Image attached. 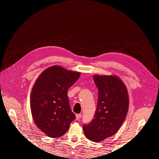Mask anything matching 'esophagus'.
I'll return each instance as SVG.
<instances>
[{"mask_svg": "<svg viewBox=\"0 0 159 159\" xmlns=\"http://www.w3.org/2000/svg\"><path fill=\"white\" fill-rule=\"evenodd\" d=\"M76 119L77 120H80L81 117V114H76Z\"/></svg>", "mask_w": 159, "mask_h": 159, "instance_id": "esophagus-1", "label": "esophagus"}]
</instances>
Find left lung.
<instances>
[{
  "mask_svg": "<svg viewBox=\"0 0 159 159\" xmlns=\"http://www.w3.org/2000/svg\"><path fill=\"white\" fill-rule=\"evenodd\" d=\"M98 89V102L94 118L84 124L85 136L93 142H100L117 132L126 118L129 95L125 85L117 75H94Z\"/></svg>",
  "mask_w": 159,
  "mask_h": 159,
  "instance_id": "obj_1",
  "label": "left lung"
}]
</instances>
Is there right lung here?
Returning a JSON list of instances; mask_svg holds the SVG:
<instances>
[{"mask_svg": "<svg viewBox=\"0 0 159 159\" xmlns=\"http://www.w3.org/2000/svg\"><path fill=\"white\" fill-rule=\"evenodd\" d=\"M80 76V72L54 66L43 71L34 84L30 94L32 117L38 128L49 137L63 136L75 119L68 90Z\"/></svg>", "mask_w": 159, "mask_h": 159, "instance_id": "add662e5", "label": "right lung"}]
</instances>
